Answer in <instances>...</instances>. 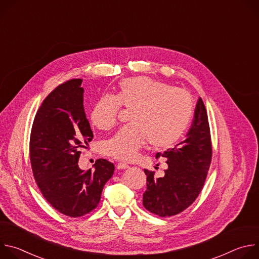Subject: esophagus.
Listing matches in <instances>:
<instances>
[{"label": "esophagus", "mask_w": 259, "mask_h": 259, "mask_svg": "<svg viewBox=\"0 0 259 259\" xmlns=\"http://www.w3.org/2000/svg\"><path fill=\"white\" fill-rule=\"evenodd\" d=\"M126 168H128V165H127V164H124V163H118V165H117V169H119V170L126 169Z\"/></svg>", "instance_id": "34e87169"}]
</instances>
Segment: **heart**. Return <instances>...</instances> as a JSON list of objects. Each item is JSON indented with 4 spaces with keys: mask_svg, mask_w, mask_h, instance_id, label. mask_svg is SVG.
I'll return each instance as SVG.
<instances>
[{
    "mask_svg": "<svg viewBox=\"0 0 259 259\" xmlns=\"http://www.w3.org/2000/svg\"><path fill=\"white\" fill-rule=\"evenodd\" d=\"M121 106L132 110L130 124L102 143V153L129 162L149 141L154 149H165L177 141L187 129L194 109L191 94L180 88L147 77L122 80L117 93L99 98L90 120L100 130L113 128Z\"/></svg>",
    "mask_w": 259,
    "mask_h": 259,
    "instance_id": "obj_1",
    "label": "heart"
}]
</instances>
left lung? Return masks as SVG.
Returning a JSON list of instances; mask_svg holds the SVG:
<instances>
[{
  "label": "left lung",
  "instance_id": "8db88e82",
  "mask_svg": "<svg viewBox=\"0 0 259 259\" xmlns=\"http://www.w3.org/2000/svg\"><path fill=\"white\" fill-rule=\"evenodd\" d=\"M166 158L168 168L163 177L144 169L146 191L143 206L161 217L176 215L190 207L203 190L212 159V144L207 110L200 97L192 127L183 141L173 149L157 153Z\"/></svg>",
  "mask_w": 259,
  "mask_h": 259
}]
</instances>
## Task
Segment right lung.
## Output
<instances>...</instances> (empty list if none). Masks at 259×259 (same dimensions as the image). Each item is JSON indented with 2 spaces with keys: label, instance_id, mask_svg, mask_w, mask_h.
I'll return each mask as SVG.
<instances>
[{
  "label": "right lung",
  "instance_id": "obj_1",
  "mask_svg": "<svg viewBox=\"0 0 259 259\" xmlns=\"http://www.w3.org/2000/svg\"><path fill=\"white\" fill-rule=\"evenodd\" d=\"M82 79L57 86L42 102L34 116L29 138V159L36 186L58 212L80 217L94 210L115 166L105 159L95 162V170H81L80 149L86 147L93 132L86 118Z\"/></svg>",
  "mask_w": 259,
  "mask_h": 259
}]
</instances>
